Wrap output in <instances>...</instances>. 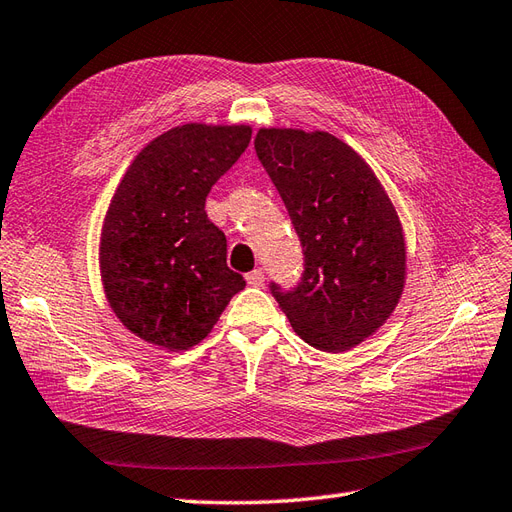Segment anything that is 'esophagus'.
I'll list each match as a JSON object with an SVG mask.
<instances>
[{"label":"esophagus","mask_w":512,"mask_h":512,"mask_svg":"<svg viewBox=\"0 0 512 512\" xmlns=\"http://www.w3.org/2000/svg\"><path fill=\"white\" fill-rule=\"evenodd\" d=\"M264 279H266V272L261 270V268H257V270H253V272H248V274H246V281H248V285H253V287H259L261 283H264Z\"/></svg>","instance_id":"1"}]
</instances>
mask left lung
Here are the masks:
<instances>
[{
	"label": "left lung",
	"mask_w": 512,
	"mask_h": 512,
	"mask_svg": "<svg viewBox=\"0 0 512 512\" xmlns=\"http://www.w3.org/2000/svg\"><path fill=\"white\" fill-rule=\"evenodd\" d=\"M255 151L303 244L292 290L270 292L313 348L344 352L381 329L402 296L406 246L381 181L326 131L259 129Z\"/></svg>",
	"instance_id": "8db88e82"
}]
</instances>
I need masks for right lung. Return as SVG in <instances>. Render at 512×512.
Returning a JSON list of instances; mask_svg holds the SVG:
<instances>
[{
    "label": "right lung",
    "mask_w": 512,
    "mask_h": 512,
    "mask_svg": "<svg viewBox=\"0 0 512 512\" xmlns=\"http://www.w3.org/2000/svg\"><path fill=\"white\" fill-rule=\"evenodd\" d=\"M248 142V125L175 127L136 155L116 188L101 231V279L116 318L144 342L192 348L244 290L205 199Z\"/></svg>",
    "instance_id": "add662e5"
}]
</instances>
